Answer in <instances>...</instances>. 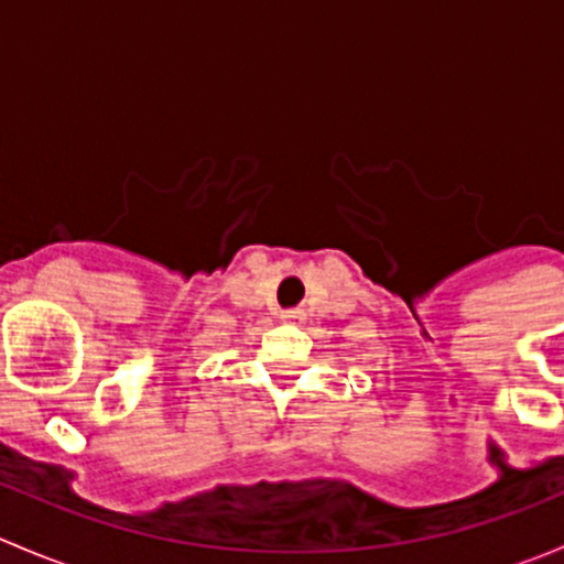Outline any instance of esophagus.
<instances>
[{"instance_id": "esophagus-1", "label": "esophagus", "mask_w": 564, "mask_h": 564, "mask_svg": "<svg viewBox=\"0 0 564 564\" xmlns=\"http://www.w3.org/2000/svg\"><path fill=\"white\" fill-rule=\"evenodd\" d=\"M283 324H303L305 322V311L303 308H289V311H281L278 314Z\"/></svg>"}]
</instances>
